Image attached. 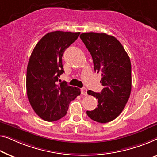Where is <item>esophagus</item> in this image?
I'll return each instance as SVG.
<instances>
[{
  "mask_svg": "<svg viewBox=\"0 0 157 157\" xmlns=\"http://www.w3.org/2000/svg\"><path fill=\"white\" fill-rule=\"evenodd\" d=\"M81 94L82 95H85V96L87 95V90H86V88H85V87L82 88L81 89Z\"/></svg>",
  "mask_w": 157,
  "mask_h": 157,
  "instance_id": "esophagus-1",
  "label": "esophagus"
}]
</instances>
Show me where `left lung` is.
<instances>
[{"label":"left lung","mask_w":157,"mask_h":157,"mask_svg":"<svg viewBox=\"0 0 157 157\" xmlns=\"http://www.w3.org/2000/svg\"><path fill=\"white\" fill-rule=\"evenodd\" d=\"M79 37L92 55L94 71L101 74L100 82L104 86L100 93L87 91L98 99V105L93 111H86V114L98 123L110 122L120 115L130 97V58L122 44L111 35L86 32Z\"/></svg>","instance_id":"8db88e82"}]
</instances>
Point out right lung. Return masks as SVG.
Segmentation results:
<instances>
[{
    "instance_id": "obj_1",
    "label": "right lung",
    "mask_w": 157,
    "mask_h": 157,
    "mask_svg": "<svg viewBox=\"0 0 157 157\" xmlns=\"http://www.w3.org/2000/svg\"><path fill=\"white\" fill-rule=\"evenodd\" d=\"M80 32L55 31L40 39L30 56L26 87L29 101L37 115L48 122L66 115L69 104L80 94V89L66 82L58 84L64 72L62 57Z\"/></svg>"
}]
</instances>
